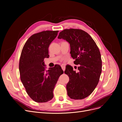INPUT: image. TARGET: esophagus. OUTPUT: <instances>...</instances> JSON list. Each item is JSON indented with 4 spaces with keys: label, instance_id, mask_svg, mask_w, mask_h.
Instances as JSON below:
<instances>
[{
    "label": "esophagus",
    "instance_id": "34e87169",
    "mask_svg": "<svg viewBox=\"0 0 122 122\" xmlns=\"http://www.w3.org/2000/svg\"><path fill=\"white\" fill-rule=\"evenodd\" d=\"M61 68H62V70H63V71H65V68H66L65 66H64V65H61Z\"/></svg>",
    "mask_w": 122,
    "mask_h": 122
}]
</instances>
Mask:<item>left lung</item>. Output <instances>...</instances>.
Returning a JSON list of instances; mask_svg holds the SVG:
<instances>
[{
  "label": "left lung",
  "mask_w": 122,
  "mask_h": 122,
  "mask_svg": "<svg viewBox=\"0 0 122 122\" xmlns=\"http://www.w3.org/2000/svg\"><path fill=\"white\" fill-rule=\"evenodd\" d=\"M58 38L70 43L74 63L80 65L78 73L72 66L66 67L64 73L69 77L66 86L68 95L73 99H84L93 92L99 81L102 60L99 48L91 36L80 29L64 30Z\"/></svg>",
  "instance_id": "left-lung-1"
}]
</instances>
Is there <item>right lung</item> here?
I'll return each instance as SVG.
<instances>
[{
    "label": "right lung",
    "instance_id": "1",
    "mask_svg": "<svg viewBox=\"0 0 122 122\" xmlns=\"http://www.w3.org/2000/svg\"><path fill=\"white\" fill-rule=\"evenodd\" d=\"M58 30L42 31L32 35L25 43L19 61L20 79L27 93L34 101L46 102L53 97V91L64 72L60 65L46 71L44 59Z\"/></svg>",
    "mask_w": 122,
    "mask_h": 122
}]
</instances>
